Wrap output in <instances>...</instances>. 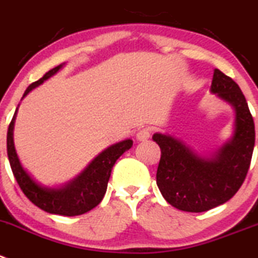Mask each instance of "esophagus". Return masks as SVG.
Returning <instances> with one entry per match:
<instances>
[{
    "label": "esophagus",
    "mask_w": 258,
    "mask_h": 258,
    "mask_svg": "<svg viewBox=\"0 0 258 258\" xmlns=\"http://www.w3.org/2000/svg\"><path fill=\"white\" fill-rule=\"evenodd\" d=\"M137 139L141 142H144L147 141V139L151 137V129L149 127H142V129H139L138 132H137Z\"/></svg>",
    "instance_id": "esophagus-1"
}]
</instances>
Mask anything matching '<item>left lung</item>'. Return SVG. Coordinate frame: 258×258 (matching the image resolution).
<instances>
[{
	"label": "left lung",
	"mask_w": 258,
	"mask_h": 258,
	"mask_svg": "<svg viewBox=\"0 0 258 258\" xmlns=\"http://www.w3.org/2000/svg\"><path fill=\"white\" fill-rule=\"evenodd\" d=\"M210 92L234 109L233 136L218 151L200 156L170 134L152 137L161 148L157 186L168 204L183 212H207L232 199L246 178L253 153V117L239 86L214 70Z\"/></svg>",
	"instance_id": "left-lung-1"
}]
</instances>
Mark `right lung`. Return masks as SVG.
Wrapping results in <instances>:
<instances>
[{
	"mask_svg": "<svg viewBox=\"0 0 258 258\" xmlns=\"http://www.w3.org/2000/svg\"><path fill=\"white\" fill-rule=\"evenodd\" d=\"M63 66L64 63L46 72L39 81L31 83L26 88L23 99L31 90L40 86L44 81L55 75ZM16 114L17 109L7 131V156H9L12 173L26 198L44 212L64 215V217L85 214L97 207L106 192L107 182H109L115 162L125 151L132 148L133 141L125 139L119 143L112 144L109 148L102 151L99 156L95 157L77 177L59 187H49V186H43L36 182L29 175L28 171L23 167L20 159L17 157L14 144V125Z\"/></svg>",
	"mask_w": 258,
	"mask_h": 258,
	"instance_id": "obj_1",
	"label": "right lung"
}]
</instances>
